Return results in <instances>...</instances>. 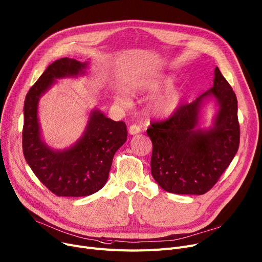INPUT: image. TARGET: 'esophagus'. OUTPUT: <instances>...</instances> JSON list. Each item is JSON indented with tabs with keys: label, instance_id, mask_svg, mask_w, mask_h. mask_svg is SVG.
Instances as JSON below:
<instances>
[{
	"label": "esophagus",
	"instance_id": "1",
	"mask_svg": "<svg viewBox=\"0 0 262 262\" xmlns=\"http://www.w3.org/2000/svg\"><path fill=\"white\" fill-rule=\"evenodd\" d=\"M141 130H142L141 126H139V125H137V124H133V125L129 127V129H128V132H129L130 135L139 134V133H141Z\"/></svg>",
	"mask_w": 262,
	"mask_h": 262
}]
</instances>
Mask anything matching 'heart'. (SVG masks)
Returning <instances> with one entry per match:
<instances>
[{
	"label": "heart",
	"instance_id": "1",
	"mask_svg": "<svg viewBox=\"0 0 262 262\" xmlns=\"http://www.w3.org/2000/svg\"><path fill=\"white\" fill-rule=\"evenodd\" d=\"M172 82L173 79L170 76H160L143 79L137 84L138 90L148 93H156L167 89L165 92L156 96L150 103V110L155 116L166 117L175 112L180 105L182 100V92L179 89L170 87ZM168 86L170 87L169 89H168ZM116 100L120 104L126 103V99L123 95L117 96Z\"/></svg>",
	"mask_w": 262,
	"mask_h": 262
}]
</instances>
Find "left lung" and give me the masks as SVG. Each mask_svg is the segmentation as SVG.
Returning <instances> with one entry per match:
<instances>
[{"label": "left lung", "instance_id": "obj_1", "mask_svg": "<svg viewBox=\"0 0 262 262\" xmlns=\"http://www.w3.org/2000/svg\"><path fill=\"white\" fill-rule=\"evenodd\" d=\"M214 96L220 106L213 126L198 127L204 99ZM236 95L219 68L213 87L183 104L165 121L147 128L152 142L151 175L168 193L203 195L218 181L238 150L240 126Z\"/></svg>", "mask_w": 262, "mask_h": 262}]
</instances>
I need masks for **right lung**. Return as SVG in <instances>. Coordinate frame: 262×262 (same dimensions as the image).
I'll use <instances>...</instances> for the list:
<instances>
[{"mask_svg": "<svg viewBox=\"0 0 262 262\" xmlns=\"http://www.w3.org/2000/svg\"><path fill=\"white\" fill-rule=\"evenodd\" d=\"M87 63L62 58L51 63L34 83L24 102L23 154L38 179L57 196H90L105 185L116 151L127 139L123 121H113L95 110L78 142L64 150L50 148L41 137L40 97L57 79L84 75Z\"/></svg>", "mask_w": 262, "mask_h": 262, "instance_id": "add662e5", "label": "right lung"}]
</instances>
